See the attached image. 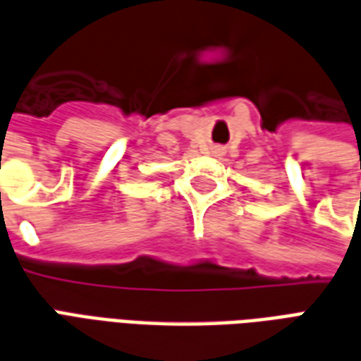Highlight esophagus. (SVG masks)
I'll return each instance as SVG.
<instances>
[{"mask_svg": "<svg viewBox=\"0 0 361 361\" xmlns=\"http://www.w3.org/2000/svg\"><path fill=\"white\" fill-rule=\"evenodd\" d=\"M212 154H214V157H220V154H222V149H212Z\"/></svg>", "mask_w": 361, "mask_h": 361, "instance_id": "esophagus-1", "label": "esophagus"}]
</instances>
